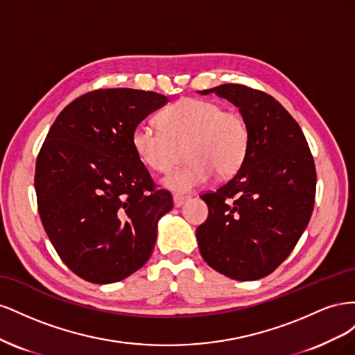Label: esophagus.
<instances>
[{"label": "esophagus", "instance_id": "esophagus-1", "mask_svg": "<svg viewBox=\"0 0 355 355\" xmlns=\"http://www.w3.org/2000/svg\"><path fill=\"white\" fill-rule=\"evenodd\" d=\"M187 200H188V197H185V196H179V194L173 196V204H175V207H182V206H184V204L187 202Z\"/></svg>", "mask_w": 355, "mask_h": 355}]
</instances>
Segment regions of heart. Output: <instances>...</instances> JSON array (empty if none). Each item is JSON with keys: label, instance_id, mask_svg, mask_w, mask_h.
<instances>
[{"label": "heart", "instance_id": "heart-1", "mask_svg": "<svg viewBox=\"0 0 355 355\" xmlns=\"http://www.w3.org/2000/svg\"><path fill=\"white\" fill-rule=\"evenodd\" d=\"M158 124H137L132 146L146 167L168 171L176 163L178 148L187 145L188 163L163 179L164 188L178 194L207 184L214 171L220 178L235 175L249 154V124L239 112L223 111L218 102L180 99L159 114Z\"/></svg>", "mask_w": 355, "mask_h": 355}]
</instances>
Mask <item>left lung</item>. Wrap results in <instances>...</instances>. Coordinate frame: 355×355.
Returning <instances> with one entry per match:
<instances>
[{"label":"left lung","instance_id":"1","mask_svg":"<svg viewBox=\"0 0 355 355\" xmlns=\"http://www.w3.org/2000/svg\"><path fill=\"white\" fill-rule=\"evenodd\" d=\"M216 93L250 128L249 154L230 182L202 194L209 216L197 228L202 259L232 280L271 274L295 249L313 214L317 173L299 124L272 96L241 84Z\"/></svg>","mask_w":355,"mask_h":355}]
</instances>
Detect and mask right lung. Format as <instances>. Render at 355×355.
Masks as SVG:
<instances>
[{"label": "right lung", "instance_id": "obj_1", "mask_svg": "<svg viewBox=\"0 0 355 355\" xmlns=\"http://www.w3.org/2000/svg\"><path fill=\"white\" fill-rule=\"evenodd\" d=\"M164 94L105 89L71 102L37 158L38 213L49 239L83 280H124L151 256L159 218L173 207L133 151L132 133Z\"/></svg>", "mask_w": 355, "mask_h": 355}]
</instances>
